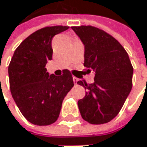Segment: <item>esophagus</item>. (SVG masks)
<instances>
[{
    "label": "esophagus",
    "instance_id": "esophagus-1",
    "mask_svg": "<svg viewBox=\"0 0 147 147\" xmlns=\"http://www.w3.org/2000/svg\"><path fill=\"white\" fill-rule=\"evenodd\" d=\"M73 80H74V84H77V82H78V79L76 77H73Z\"/></svg>",
    "mask_w": 147,
    "mask_h": 147
}]
</instances>
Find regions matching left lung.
I'll list each match as a JSON object with an SVG mask.
<instances>
[{"label":"left lung","mask_w":147,"mask_h":147,"mask_svg":"<svg viewBox=\"0 0 147 147\" xmlns=\"http://www.w3.org/2000/svg\"><path fill=\"white\" fill-rule=\"evenodd\" d=\"M71 28L84 45L85 70L95 74L93 84L78 81L86 90L78 101L80 114L91 124L108 123L119 114L132 89L133 66L125 49L106 31L90 25Z\"/></svg>","instance_id":"8db88e82"}]
</instances>
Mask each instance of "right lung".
Instances as JSON below:
<instances>
[{
    "instance_id": "add662e5",
    "label": "right lung",
    "mask_w": 147,
    "mask_h": 147,
    "mask_svg": "<svg viewBox=\"0 0 147 147\" xmlns=\"http://www.w3.org/2000/svg\"><path fill=\"white\" fill-rule=\"evenodd\" d=\"M68 26H48L34 32L18 46L8 66L10 90L21 113L33 124L55 123L64 97L74 86L67 69L61 76L49 74L46 64L52 59V38Z\"/></svg>"
}]
</instances>
